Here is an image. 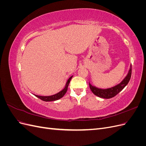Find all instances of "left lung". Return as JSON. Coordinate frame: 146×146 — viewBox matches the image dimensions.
<instances>
[{
  "instance_id": "1",
  "label": "left lung",
  "mask_w": 146,
  "mask_h": 146,
  "mask_svg": "<svg viewBox=\"0 0 146 146\" xmlns=\"http://www.w3.org/2000/svg\"><path fill=\"white\" fill-rule=\"evenodd\" d=\"M131 76V65L129 71V73H128L126 77L123 79V81L121 83L118 84L117 85L112 87L111 88H108V89L102 90V89H99L98 88L92 86L89 83L90 89L91 91L93 92L96 96L100 97V98H104V99L112 98L113 97L116 96L119 92H120L123 88L125 87V86L127 85L128 83L129 82L130 80Z\"/></svg>"
}]
</instances>
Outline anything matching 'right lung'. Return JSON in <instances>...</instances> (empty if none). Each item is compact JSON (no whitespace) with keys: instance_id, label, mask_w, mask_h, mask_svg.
Wrapping results in <instances>:
<instances>
[{"instance_id":"add662e5","label":"right lung","mask_w":146,"mask_h":146,"mask_svg":"<svg viewBox=\"0 0 146 146\" xmlns=\"http://www.w3.org/2000/svg\"><path fill=\"white\" fill-rule=\"evenodd\" d=\"M72 77V76L70 77L68 79L67 83H66V85L65 88H64V89L62 91L59 92L58 93H57V94H56L55 95L50 96H38V95H35V96H36L37 98H38L39 99H40L41 100H42L43 101H46V102L54 101V100H56L61 99V98H62V97L64 96V95L66 94V92H67L68 87V85H69V84L70 83V80H71Z\"/></svg>"}]
</instances>
